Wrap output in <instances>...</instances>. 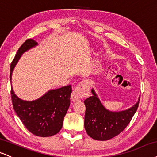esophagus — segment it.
<instances>
[{"mask_svg":"<svg viewBox=\"0 0 157 157\" xmlns=\"http://www.w3.org/2000/svg\"><path fill=\"white\" fill-rule=\"evenodd\" d=\"M89 86H88L87 82H81L77 85L75 90L71 93V99L73 101H80L82 97H86L90 93Z\"/></svg>","mask_w":157,"mask_h":157,"instance_id":"34e87169","label":"esophagus"}]
</instances>
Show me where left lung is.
Wrapping results in <instances>:
<instances>
[{"label":"left lung","mask_w":157,"mask_h":157,"mask_svg":"<svg viewBox=\"0 0 157 157\" xmlns=\"http://www.w3.org/2000/svg\"><path fill=\"white\" fill-rule=\"evenodd\" d=\"M93 95L84 101L86 105L84 126L87 134L97 140H107L121 132L137 111L138 101L126 110L112 112L101 103L94 89Z\"/></svg>","instance_id":"obj_1"}]
</instances>
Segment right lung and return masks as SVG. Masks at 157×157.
<instances>
[{
    "instance_id": "right-lung-1",
    "label": "right lung",
    "mask_w": 157,
    "mask_h": 157,
    "mask_svg": "<svg viewBox=\"0 0 157 157\" xmlns=\"http://www.w3.org/2000/svg\"><path fill=\"white\" fill-rule=\"evenodd\" d=\"M36 45V41L28 39L19 48L10 66V80L21 55ZM71 94V86L69 85L49 90L39 99L28 101L18 98L11 88L14 111L28 131L39 137H50L59 132L70 105Z\"/></svg>"
}]
</instances>
